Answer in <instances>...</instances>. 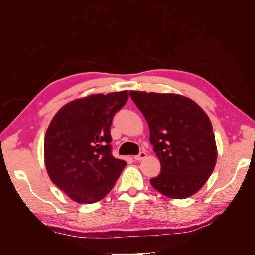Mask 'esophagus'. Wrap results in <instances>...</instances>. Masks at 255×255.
Segmentation results:
<instances>
[{
    "instance_id": "obj_1",
    "label": "esophagus",
    "mask_w": 255,
    "mask_h": 255,
    "mask_svg": "<svg viewBox=\"0 0 255 255\" xmlns=\"http://www.w3.org/2000/svg\"><path fill=\"white\" fill-rule=\"evenodd\" d=\"M145 157H146V153H145V152H140L139 154H138V155L134 156L135 160H142V159H144Z\"/></svg>"
}]
</instances>
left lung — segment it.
<instances>
[{
	"label": "left lung",
	"mask_w": 255,
	"mask_h": 255,
	"mask_svg": "<svg viewBox=\"0 0 255 255\" xmlns=\"http://www.w3.org/2000/svg\"><path fill=\"white\" fill-rule=\"evenodd\" d=\"M150 128V142L160 173L150 180L172 199L195 195L211 176L217 160L212 122L191 99L176 94L129 91Z\"/></svg>",
	"instance_id": "1"
}]
</instances>
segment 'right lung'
I'll use <instances>...</instances> for the list:
<instances>
[{"label": "right lung", "mask_w": 255, "mask_h": 255, "mask_svg": "<svg viewBox=\"0 0 255 255\" xmlns=\"http://www.w3.org/2000/svg\"><path fill=\"white\" fill-rule=\"evenodd\" d=\"M128 91L97 94L67 103L44 137V164L51 181L78 203L102 200L127 161L112 155L111 125Z\"/></svg>", "instance_id": "obj_1"}]
</instances>
